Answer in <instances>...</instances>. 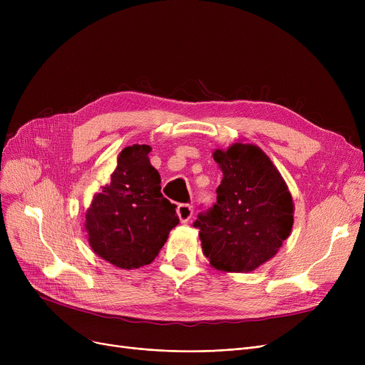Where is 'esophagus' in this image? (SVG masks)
Masks as SVG:
<instances>
[{"label": "esophagus", "mask_w": 365, "mask_h": 365, "mask_svg": "<svg viewBox=\"0 0 365 365\" xmlns=\"http://www.w3.org/2000/svg\"><path fill=\"white\" fill-rule=\"evenodd\" d=\"M192 215H194V207L192 205L179 204V207H178V216H179L182 223L189 222V219L192 217Z\"/></svg>", "instance_id": "1"}]
</instances>
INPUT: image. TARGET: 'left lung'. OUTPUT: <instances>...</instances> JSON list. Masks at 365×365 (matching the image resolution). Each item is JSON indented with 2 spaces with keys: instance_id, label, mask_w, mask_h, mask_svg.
<instances>
[{
  "instance_id": "8db88e82",
  "label": "left lung",
  "mask_w": 365,
  "mask_h": 365,
  "mask_svg": "<svg viewBox=\"0 0 365 365\" xmlns=\"http://www.w3.org/2000/svg\"><path fill=\"white\" fill-rule=\"evenodd\" d=\"M223 171L217 201L198 215L202 253L225 272H248L272 259L293 226V198L279 171L256 145L216 149Z\"/></svg>"
}]
</instances>
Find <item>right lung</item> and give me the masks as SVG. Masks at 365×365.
<instances>
[{
	"instance_id": "right-lung-1",
	"label": "right lung",
	"mask_w": 365,
	"mask_h": 365,
	"mask_svg": "<svg viewBox=\"0 0 365 365\" xmlns=\"http://www.w3.org/2000/svg\"><path fill=\"white\" fill-rule=\"evenodd\" d=\"M149 152L148 145L124 148L110 183L94 195L86 213L91 250L123 269L149 264L179 223L176 205L161 194Z\"/></svg>"
}]
</instances>
